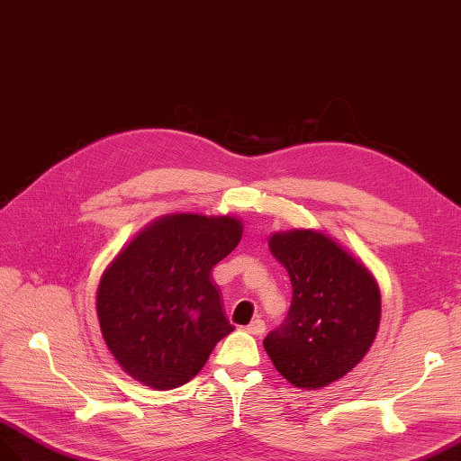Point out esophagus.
Segmentation results:
<instances>
[{"label": "esophagus", "instance_id": "obj_1", "mask_svg": "<svg viewBox=\"0 0 461 461\" xmlns=\"http://www.w3.org/2000/svg\"><path fill=\"white\" fill-rule=\"evenodd\" d=\"M246 331L248 333H252V335H261V333H264L266 331V323H264V320H254L252 323H248V326H246Z\"/></svg>", "mask_w": 461, "mask_h": 461}]
</instances>
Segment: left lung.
<instances>
[{"label": "left lung", "mask_w": 461, "mask_h": 461, "mask_svg": "<svg viewBox=\"0 0 461 461\" xmlns=\"http://www.w3.org/2000/svg\"><path fill=\"white\" fill-rule=\"evenodd\" d=\"M267 244L289 271L293 303L264 349L294 388L321 390L351 372L375 343L382 316L378 281L323 230H279Z\"/></svg>", "instance_id": "left-lung-1"}]
</instances>
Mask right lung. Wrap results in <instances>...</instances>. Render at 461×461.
Instances as JSON below:
<instances>
[{
	"mask_svg": "<svg viewBox=\"0 0 461 461\" xmlns=\"http://www.w3.org/2000/svg\"><path fill=\"white\" fill-rule=\"evenodd\" d=\"M242 239V221L172 213L149 222L110 261L96 289L103 339L128 376L172 390L205 366L234 328L211 269Z\"/></svg>",
	"mask_w": 461,
	"mask_h": 461,
	"instance_id": "obj_1",
	"label": "right lung"
}]
</instances>
